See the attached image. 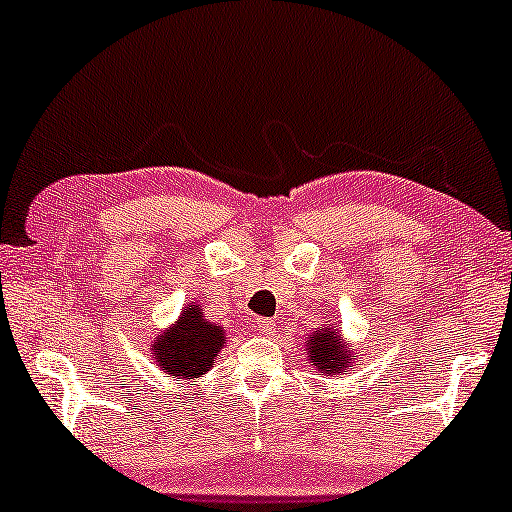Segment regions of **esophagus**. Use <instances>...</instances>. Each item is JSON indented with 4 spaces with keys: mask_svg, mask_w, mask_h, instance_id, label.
I'll use <instances>...</instances> for the list:
<instances>
[{
    "mask_svg": "<svg viewBox=\"0 0 512 512\" xmlns=\"http://www.w3.org/2000/svg\"><path fill=\"white\" fill-rule=\"evenodd\" d=\"M254 328H256L258 333H265V335L275 333V324H272L270 319H256V321H254Z\"/></svg>",
    "mask_w": 512,
    "mask_h": 512,
    "instance_id": "esophagus-1",
    "label": "esophagus"
}]
</instances>
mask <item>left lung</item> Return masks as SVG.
<instances>
[{
	"label": "left lung",
	"instance_id": "left-lung-1",
	"mask_svg": "<svg viewBox=\"0 0 512 512\" xmlns=\"http://www.w3.org/2000/svg\"><path fill=\"white\" fill-rule=\"evenodd\" d=\"M305 354L312 370L324 373L326 377L347 375L354 366H361V363L354 359L352 347H349L347 342H342L340 333L335 331L333 326L312 331L310 338L305 340Z\"/></svg>",
	"mask_w": 512,
	"mask_h": 512
}]
</instances>
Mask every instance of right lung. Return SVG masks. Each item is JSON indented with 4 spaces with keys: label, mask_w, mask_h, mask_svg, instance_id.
<instances>
[{
    "label": "right lung",
    "mask_w": 512,
    "mask_h": 512,
    "mask_svg": "<svg viewBox=\"0 0 512 512\" xmlns=\"http://www.w3.org/2000/svg\"><path fill=\"white\" fill-rule=\"evenodd\" d=\"M226 345V331L205 319L198 303L186 305L174 324L151 342L153 366L177 384L198 380L214 366V359Z\"/></svg>",
    "instance_id": "obj_1"
}]
</instances>
